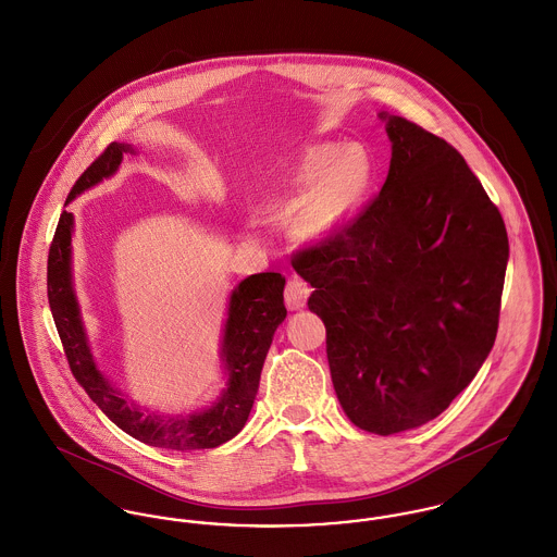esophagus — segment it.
I'll return each mask as SVG.
<instances>
[{"label": "esophagus", "instance_id": "esophagus-1", "mask_svg": "<svg viewBox=\"0 0 557 557\" xmlns=\"http://www.w3.org/2000/svg\"><path fill=\"white\" fill-rule=\"evenodd\" d=\"M308 294H310V287L304 283L300 276H292L285 285V304L289 310H300L306 306L308 300Z\"/></svg>", "mask_w": 557, "mask_h": 557}]
</instances>
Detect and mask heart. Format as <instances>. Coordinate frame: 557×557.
<instances>
[{
	"label": "heart",
	"instance_id": "1",
	"mask_svg": "<svg viewBox=\"0 0 557 557\" xmlns=\"http://www.w3.org/2000/svg\"><path fill=\"white\" fill-rule=\"evenodd\" d=\"M372 183V161L359 147L317 145L306 149L283 196V208L304 205L298 225L304 234L325 236L341 230L359 208Z\"/></svg>",
	"mask_w": 557,
	"mask_h": 557
}]
</instances>
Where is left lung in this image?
Returning a JSON list of instances; mask_svg holds the SVG:
<instances>
[{
    "mask_svg": "<svg viewBox=\"0 0 557 557\" xmlns=\"http://www.w3.org/2000/svg\"><path fill=\"white\" fill-rule=\"evenodd\" d=\"M379 116L392 140L381 194L292 263L314 287L338 403L357 428L389 436L438 417L487 359L508 238L447 140Z\"/></svg>",
    "mask_w": 557,
    "mask_h": 557,
    "instance_id": "1",
    "label": "left lung"
}]
</instances>
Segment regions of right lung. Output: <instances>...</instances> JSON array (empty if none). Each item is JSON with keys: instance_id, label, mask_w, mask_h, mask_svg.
Here are the masks:
<instances>
[{"instance_id": "add662e5", "label": "right lung", "mask_w": 557, "mask_h": 557, "mask_svg": "<svg viewBox=\"0 0 557 557\" xmlns=\"http://www.w3.org/2000/svg\"><path fill=\"white\" fill-rule=\"evenodd\" d=\"M123 152H134V149L119 143L108 145L106 151L81 174L65 203L112 176L123 161ZM72 230L74 216L63 210L49 249L47 287L63 351L81 387L112 423L151 447L194 451L212 449L234 438L249 419L265 355L276 327L287 317V308L283 304L285 276L278 272L251 274L232 292L221 345L227 383L216 403L191 414L163 417L129 405L96 366L72 285Z\"/></svg>"}]
</instances>
